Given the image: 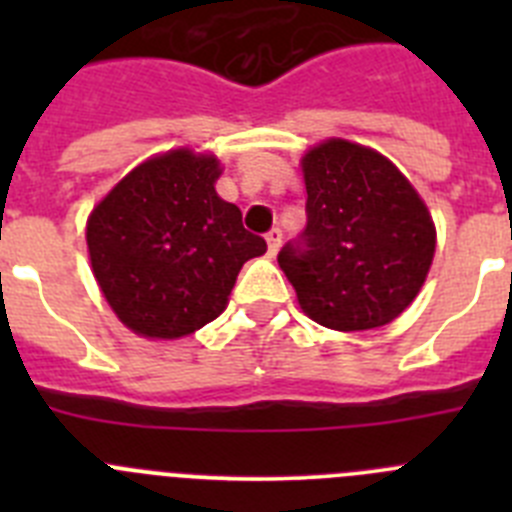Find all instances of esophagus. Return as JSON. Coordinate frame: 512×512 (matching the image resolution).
<instances>
[{"instance_id":"esophagus-1","label":"esophagus","mask_w":512,"mask_h":512,"mask_svg":"<svg viewBox=\"0 0 512 512\" xmlns=\"http://www.w3.org/2000/svg\"><path fill=\"white\" fill-rule=\"evenodd\" d=\"M279 243H282V230H279V228L269 230V233H266V251H269L271 259H274V256H277Z\"/></svg>"}]
</instances>
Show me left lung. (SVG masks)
<instances>
[{"mask_svg":"<svg viewBox=\"0 0 512 512\" xmlns=\"http://www.w3.org/2000/svg\"><path fill=\"white\" fill-rule=\"evenodd\" d=\"M300 169L305 248L279 253L300 310L343 333L400 318L436 253V223L418 189L390 158L346 138L315 143Z\"/></svg>","mask_w":512,"mask_h":512,"instance_id":"obj_1","label":"left lung"}]
</instances>
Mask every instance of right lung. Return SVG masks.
Masks as SVG:
<instances>
[{"label":"right lung","instance_id":"right-lung-1","mask_svg":"<svg viewBox=\"0 0 512 512\" xmlns=\"http://www.w3.org/2000/svg\"><path fill=\"white\" fill-rule=\"evenodd\" d=\"M215 153L171 148L140 161L87 217L97 287L122 325L176 341L228 307L238 271L266 253L241 210L217 194Z\"/></svg>","mask_w":512,"mask_h":512}]
</instances>
